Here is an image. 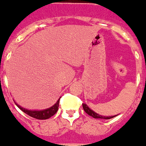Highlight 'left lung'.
<instances>
[{
  "mask_svg": "<svg viewBox=\"0 0 146 146\" xmlns=\"http://www.w3.org/2000/svg\"><path fill=\"white\" fill-rule=\"evenodd\" d=\"M82 107L83 109H84V111L88 114L89 115H90V116H92V117H94V118L95 119H111L113 118V117H115V116H116V115H114V116L113 115H112V116H103V115H98V114H97L96 112H94V111H92L86 103H82Z\"/></svg>",
  "mask_w": 146,
  "mask_h": 146,
  "instance_id": "left-lung-1",
  "label": "left lung"
}]
</instances>
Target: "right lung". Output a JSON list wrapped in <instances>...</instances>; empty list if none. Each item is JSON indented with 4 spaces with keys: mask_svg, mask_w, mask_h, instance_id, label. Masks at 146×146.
I'll list each match as a JSON object with an SVG mask.
<instances>
[{
    "mask_svg": "<svg viewBox=\"0 0 146 146\" xmlns=\"http://www.w3.org/2000/svg\"><path fill=\"white\" fill-rule=\"evenodd\" d=\"M59 102H60V98L57 100V102L53 105L52 107L45 109V110H42V111H31V110H27L26 108H22L21 106H19L18 104L16 103V105L18 106V108H20L23 112L27 114L28 115L31 116L33 118L38 119H47L52 117L58 111V108H59Z\"/></svg>",
    "mask_w": 146,
    "mask_h": 146,
    "instance_id": "obj_1",
    "label": "right lung"
}]
</instances>
